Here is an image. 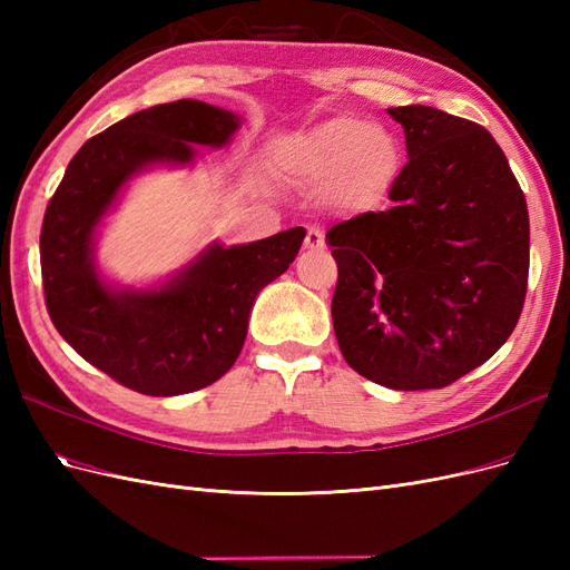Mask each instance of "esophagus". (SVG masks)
Returning a JSON list of instances; mask_svg holds the SVG:
<instances>
[{"label":"esophagus","mask_w":570,"mask_h":570,"mask_svg":"<svg viewBox=\"0 0 570 570\" xmlns=\"http://www.w3.org/2000/svg\"><path fill=\"white\" fill-rule=\"evenodd\" d=\"M304 247L312 249V252H321L325 247V239H323V233L318 228H308L306 230V237H304Z\"/></svg>","instance_id":"1"}]
</instances>
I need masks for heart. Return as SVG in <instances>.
Here are the masks:
<instances>
[{"label":"heart","mask_w":570,"mask_h":570,"mask_svg":"<svg viewBox=\"0 0 570 570\" xmlns=\"http://www.w3.org/2000/svg\"><path fill=\"white\" fill-rule=\"evenodd\" d=\"M287 164L308 183L335 185L337 197L354 209H371L394 180L400 147L361 118L335 116L292 142Z\"/></svg>","instance_id":"1"}]
</instances>
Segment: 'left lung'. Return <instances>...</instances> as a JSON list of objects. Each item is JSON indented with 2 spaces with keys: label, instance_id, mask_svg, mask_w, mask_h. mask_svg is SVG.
<instances>
[{
  "label": "left lung",
  "instance_id": "1",
  "mask_svg": "<svg viewBox=\"0 0 570 570\" xmlns=\"http://www.w3.org/2000/svg\"><path fill=\"white\" fill-rule=\"evenodd\" d=\"M409 161L387 212L327 230L344 361L390 390H440L502 347L521 318L530 220L494 137L433 107L387 109Z\"/></svg>",
  "mask_w": 570,
  "mask_h": 570
}]
</instances>
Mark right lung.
<instances>
[{"label":"right lung","mask_w":570,"mask_h":570,"mask_svg":"<svg viewBox=\"0 0 570 570\" xmlns=\"http://www.w3.org/2000/svg\"><path fill=\"white\" fill-rule=\"evenodd\" d=\"M235 114L178 99L137 111L90 137L51 195L40 266L51 323L71 347L124 387L149 396L195 392L226 375L243 350L258 289L289 268L306 235L212 245L159 289L116 292L92 264V235L118 189L149 164L193 161V145L223 147Z\"/></svg>","instance_id":"add662e5"}]
</instances>
